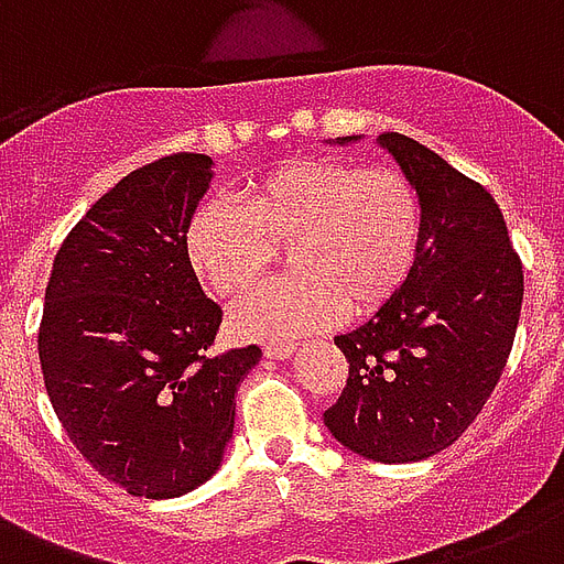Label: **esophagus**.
I'll return each mask as SVG.
<instances>
[{"instance_id": "obj_1", "label": "esophagus", "mask_w": 564, "mask_h": 564, "mask_svg": "<svg viewBox=\"0 0 564 564\" xmlns=\"http://www.w3.org/2000/svg\"><path fill=\"white\" fill-rule=\"evenodd\" d=\"M295 354V345L290 343H278V345H265V360H286Z\"/></svg>"}]
</instances>
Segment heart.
<instances>
[{
  "mask_svg": "<svg viewBox=\"0 0 564 564\" xmlns=\"http://www.w3.org/2000/svg\"><path fill=\"white\" fill-rule=\"evenodd\" d=\"M421 202L398 170L299 161L265 172L246 204L210 198L184 230L193 272L239 295L290 246L292 274L257 286L230 313L242 339L290 343L348 316H371L401 292L421 248Z\"/></svg>",
  "mask_w": 564,
  "mask_h": 564,
  "instance_id": "heart-1",
  "label": "heart"
}]
</instances>
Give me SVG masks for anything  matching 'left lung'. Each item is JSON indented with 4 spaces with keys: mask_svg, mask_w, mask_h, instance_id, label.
Here are the masks:
<instances>
[{
    "mask_svg": "<svg viewBox=\"0 0 564 564\" xmlns=\"http://www.w3.org/2000/svg\"><path fill=\"white\" fill-rule=\"evenodd\" d=\"M377 145L419 193V260L386 307L334 339L348 383L325 410V427L366 459L419 463L454 445L495 392L516 339L524 272L489 189L412 137L389 131Z\"/></svg>",
    "mask_w": 564,
    "mask_h": 564,
    "instance_id": "8db88e82",
    "label": "left lung"
}]
</instances>
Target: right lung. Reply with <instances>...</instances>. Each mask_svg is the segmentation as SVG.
Here are the masks:
<instances>
[{"instance_id": "right-lung-1", "label": "right lung", "mask_w": 564, "mask_h": 564, "mask_svg": "<svg viewBox=\"0 0 564 564\" xmlns=\"http://www.w3.org/2000/svg\"><path fill=\"white\" fill-rule=\"evenodd\" d=\"M213 158L172 154L93 204L55 254L37 351L48 401L87 463L137 498H178L219 471L237 386L263 351L210 357L221 310L184 230Z\"/></svg>"}]
</instances>
